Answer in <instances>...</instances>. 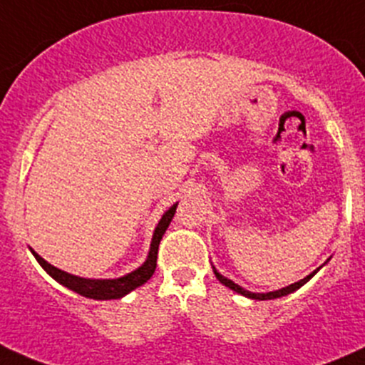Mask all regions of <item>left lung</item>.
Masks as SVG:
<instances>
[{"mask_svg": "<svg viewBox=\"0 0 365 365\" xmlns=\"http://www.w3.org/2000/svg\"><path fill=\"white\" fill-rule=\"evenodd\" d=\"M319 268H322V267H319ZM319 268H316V270L312 272V274H309L307 277L300 279V281H298V282H293V284L286 286V288H282V289H277V292H268V293H252V292H247V289H244V288H242V286L235 284V282L231 281V279L224 277L222 274H219V272L215 270V267H213V274H215V277L219 279V281L222 282L224 286H227V288H230V289H233V292L240 293V295H244V297H247V298H252V300H274V298H281V297H286V295H289V293L297 292V289H298V288H302V286H304L305 282H307L309 279H311L312 275H314L316 272L319 270Z\"/></svg>", "mask_w": 365, "mask_h": 365, "instance_id": "8db88e82", "label": "left lung"}]
</instances>
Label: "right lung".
Here are the masks:
<instances>
[{"label":"right lung","instance_id":"add662e5","mask_svg":"<svg viewBox=\"0 0 365 365\" xmlns=\"http://www.w3.org/2000/svg\"><path fill=\"white\" fill-rule=\"evenodd\" d=\"M176 206L178 203L173 205L168 212L162 215V219L157 224L155 231H153V238H152V244H150V252L148 257H146L145 263L138 268V270L130 272V274L123 275V277H118V279H84V277H77V275L67 274V272L60 270V268L53 267L51 263H47L42 256H38L31 247L33 256L35 259L38 261L40 267L54 279L58 281L60 284H63L65 288L72 289V292L79 293V295L86 297V298H93V300H114V298H121L125 297L127 293H130L132 289L139 288V286L145 284L150 277L153 275L157 268V252H159V244L164 237L165 230L168 226L171 224L173 217H175L176 212Z\"/></svg>","mask_w":365,"mask_h":365}]
</instances>
